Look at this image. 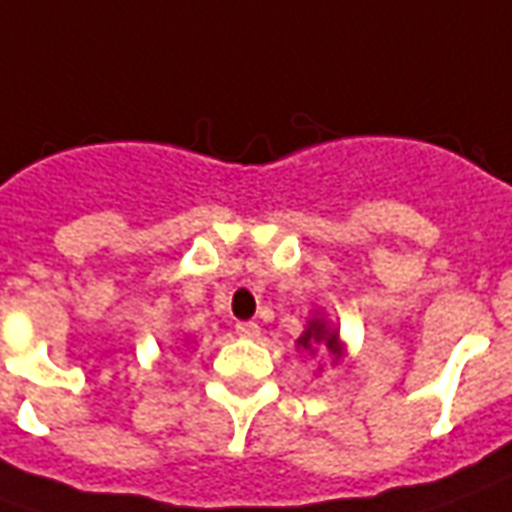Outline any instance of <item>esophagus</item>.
I'll use <instances>...</instances> for the list:
<instances>
[{
    "instance_id": "34e87169",
    "label": "esophagus",
    "mask_w": 512,
    "mask_h": 512,
    "mask_svg": "<svg viewBox=\"0 0 512 512\" xmlns=\"http://www.w3.org/2000/svg\"><path fill=\"white\" fill-rule=\"evenodd\" d=\"M235 332H238L241 338H257V335H260V324H255V321H238V324H235Z\"/></svg>"
}]
</instances>
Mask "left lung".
Masks as SVG:
<instances>
[{
	"instance_id": "left-lung-1",
	"label": "left lung",
	"mask_w": 512,
	"mask_h": 512,
	"mask_svg": "<svg viewBox=\"0 0 512 512\" xmlns=\"http://www.w3.org/2000/svg\"><path fill=\"white\" fill-rule=\"evenodd\" d=\"M296 346H299L302 352H307V355H313V357L332 355L335 360H341L343 357L341 335H338V330L332 327L327 318H310V321H307L305 332L296 338Z\"/></svg>"
}]
</instances>
